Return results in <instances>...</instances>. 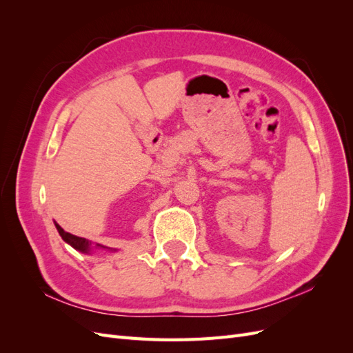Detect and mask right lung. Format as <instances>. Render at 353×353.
I'll use <instances>...</instances> for the list:
<instances>
[{
    "label": "right lung",
    "instance_id": "1",
    "mask_svg": "<svg viewBox=\"0 0 353 353\" xmlns=\"http://www.w3.org/2000/svg\"><path fill=\"white\" fill-rule=\"evenodd\" d=\"M56 228L61 236V239L65 240L66 243H69L72 248H74L77 250H81V252H88L90 250L91 241H88L87 239H82V237H78V236H73V234H70V232H66L60 225H57V223H56Z\"/></svg>",
    "mask_w": 353,
    "mask_h": 353
}]
</instances>
